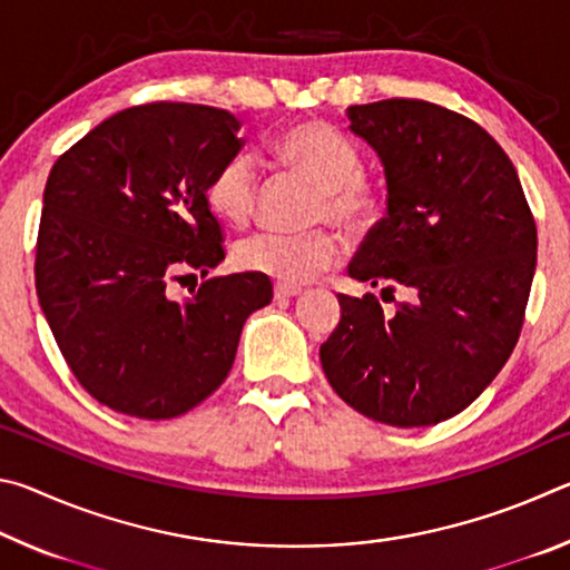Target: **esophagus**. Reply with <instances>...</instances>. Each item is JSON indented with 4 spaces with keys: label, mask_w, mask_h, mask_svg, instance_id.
Segmentation results:
<instances>
[{
    "label": "esophagus",
    "mask_w": 570,
    "mask_h": 570,
    "mask_svg": "<svg viewBox=\"0 0 570 570\" xmlns=\"http://www.w3.org/2000/svg\"><path fill=\"white\" fill-rule=\"evenodd\" d=\"M302 292H304L302 286H288V284H276L274 286V296L276 298H294V296H298Z\"/></svg>",
    "instance_id": "1"
}]
</instances>
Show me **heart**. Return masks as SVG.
<instances>
[{"instance_id":"b5f03b06","label":"heart","mask_w":570,"mask_h":570,"mask_svg":"<svg viewBox=\"0 0 570 570\" xmlns=\"http://www.w3.org/2000/svg\"><path fill=\"white\" fill-rule=\"evenodd\" d=\"M272 156L282 166L302 173L316 186L312 220H332L350 230L370 226L380 210V196L362 176V153L342 130L326 122H298L276 135ZM258 178L246 153L226 158L206 186L214 214L230 226H244L254 216ZM342 238L330 228L306 234L248 236L234 248V262L244 272L264 274L278 284L314 282L342 258Z\"/></svg>"}]
</instances>
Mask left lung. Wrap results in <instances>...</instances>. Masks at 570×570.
<instances>
[{"label":"left lung","mask_w":570,"mask_h":570,"mask_svg":"<svg viewBox=\"0 0 570 570\" xmlns=\"http://www.w3.org/2000/svg\"><path fill=\"white\" fill-rule=\"evenodd\" d=\"M346 118L387 180V216L350 276L407 298L387 316L374 294H340L322 366L364 417L428 428L470 407L513 352L535 274V220L505 150L465 115L394 98L354 105Z\"/></svg>","instance_id":"1"}]
</instances>
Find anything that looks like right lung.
Listing matches in <instances>:
<instances>
[{
	"mask_svg": "<svg viewBox=\"0 0 570 570\" xmlns=\"http://www.w3.org/2000/svg\"><path fill=\"white\" fill-rule=\"evenodd\" d=\"M238 130L208 105H138L50 170L37 296L77 382L115 412L170 420L196 407L228 377L248 316L272 302L268 276L250 272L170 296L178 274L226 258L206 186L244 146Z\"/></svg>",
	"mask_w": 570,
	"mask_h": 570,
	"instance_id": "right-lung-1",
	"label": "right lung"
}]
</instances>
